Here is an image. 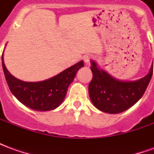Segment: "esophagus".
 Returning a JSON list of instances; mask_svg holds the SVG:
<instances>
[{
    "instance_id": "obj_1",
    "label": "esophagus",
    "mask_w": 154,
    "mask_h": 154,
    "mask_svg": "<svg viewBox=\"0 0 154 154\" xmlns=\"http://www.w3.org/2000/svg\"><path fill=\"white\" fill-rule=\"evenodd\" d=\"M90 59H91V57H89V56H87V57H84V61H85V63H86L87 64H88L89 63H90Z\"/></svg>"
}]
</instances>
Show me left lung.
I'll list each match as a JSON object with an SVG mask.
<instances>
[{"label": "left lung", "instance_id": "obj_1", "mask_svg": "<svg viewBox=\"0 0 154 154\" xmlns=\"http://www.w3.org/2000/svg\"><path fill=\"white\" fill-rule=\"evenodd\" d=\"M92 80L89 96L96 108L109 114L121 113L137 103L145 92L151 80L152 65L145 77L136 81H121L112 77L91 61Z\"/></svg>", "mask_w": 154, "mask_h": 154}]
</instances>
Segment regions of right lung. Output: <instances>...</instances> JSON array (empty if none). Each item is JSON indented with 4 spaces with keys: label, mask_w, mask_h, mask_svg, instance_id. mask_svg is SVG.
<instances>
[{
    "label": "right lung",
    "mask_w": 154,
    "mask_h": 154,
    "mask_svg": "<svg viewBox=\"0 0 154 154\" xmlns=\"http://www.w3.org/2000/svg\"><path fill=\"white\" fill-rule=\"evenodd\" d=\"M83 66V61H80L47 80L29 82L20 80L10 73L2 55V67L11 93L25 106L38 111L52 110L59 106L77 71Z\"/></svg>",
    "instance_id": "right-lung-1"
}]
</instances>
